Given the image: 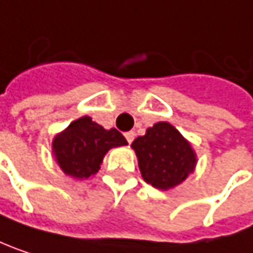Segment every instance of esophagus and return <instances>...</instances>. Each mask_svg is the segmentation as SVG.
<instances>
[{
	"label": "esophagus",
	"mask_w": 253,
	"mask_h": 253,
	"mask_svg": "<svg viewBox=\"0 0 253 253\" xmlns=\"http://www.w3.org/2000/svg\"><path fill=\"white\" fill-rule=\"evenodd\" d=\"M134 137H135V132H134V131H128V132H125V138H126V141H128L129 144L134 141Z\"/></svg>",
	"instance_id": "34e87169"
}]
</instances>
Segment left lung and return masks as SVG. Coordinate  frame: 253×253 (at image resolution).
Returning a JSON list of instances; mask_svg holds the SVG:
<instances>
[{"label":"left lung","mask_w":253,"mask_h":253,"mask_svg":"<svg viewBox=\"0 0 253 253\" xmlns=\"http://www.w3.org/2000/svg\"><path fill=\"white\" fill-rule=\"evenodd\" d=\"M146 183L168 190L183 183L196 165V155L184 137L168 122H158L132 141Z\"/></svg>","instance_id":"8db88e82"}]
</instances>
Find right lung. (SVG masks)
<instances>
[{"instance_id":"1","label":"right lung","mask_w":253,"mask_h":253,"mask_svg":"<svg viewBox=\"0 0 253 253\" xmlns=\"http://www.w3.org/2000/svg\"><path fill=\"white\" fill-rule=\"evenodd\" d=\"M125 137L115 128L104 129L89 116L73 121L53 141V152L64 174L88 178L100 169L109 149L125 146Z\"/></svg>"}]
</instances>
